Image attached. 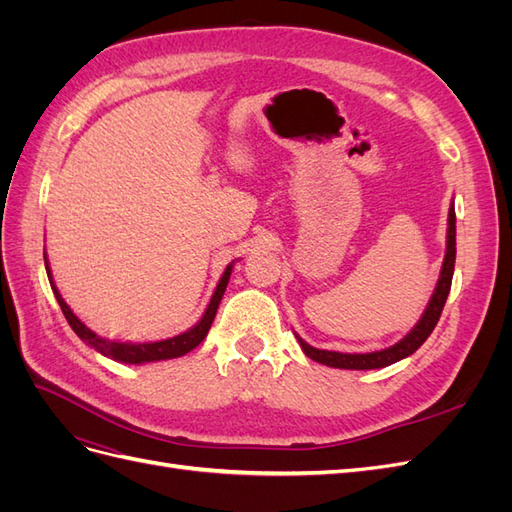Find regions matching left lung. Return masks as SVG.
I'll return each mask as SVG.
<instances>
[{
  "mask_svg": "<svg viewBox=\"0 0 512 512\" xmlns=\"http://www.w3.org/2000/svg\"><path fill=\"white\" fill-rule=\"evenodd\" d=\"M455 207L451 205L448 209V239H446V256H444V265L440 271V280L436 286V292L425 309L423 318L418 320L416 327L397 342L395 346L378 350V352H367V354H342V352H331V350H318L314 346L305 344L303 339L297 335L299 344L303 352L309 356L312 361H318L322 365L329 367H339V369H380L386 365H393L401 359H406L412 352H416L425 344V339L431 335V331L436 329V324L440 320V314L444 309L448 292H451V282H453V271H455Z\"/></svg>",
  "mask_w": 512,
  "mask_h": 512,
  "instance_id": "1",
  "label": "left lung"
}]
</instances>
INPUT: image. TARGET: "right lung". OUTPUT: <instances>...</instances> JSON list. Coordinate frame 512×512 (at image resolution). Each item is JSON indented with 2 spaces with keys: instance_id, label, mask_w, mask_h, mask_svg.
I'll use <instances>...</instances> for the list:
<instances>
[{
  "instance_id": "right-lung-1",
  "label": "right lung",
  "mask_w": 512,
  "mask_h": 512,
  "mask_svg": "<svg viewBox=\"0 0 512 512\" xmlns=\"http://www.w3.org/2000/svg\"><path fill=\"white\" fill-rule=\"evenodd\" d=\"M44 262H46V256H44ZM230 271H232V265L226 267L222 280L218 284V288H215L213 297L209 301V307L207 312L203 314V318H200V322L196 324V327H192L190 331H185L177 337H170V339H164V342H153V344H123V342H111V339H104L100 335H96L91 329H87L85 324L76 318L72 314V309L66 305V301L61 299L59 290L55 288L53 280H51V269H49V262H46V273H49V282H51V288L55 292V299L61 307V312H64L68 324L72 327V331L79 335L83 342H87L91 348L102 352L104 356H111L113 361H121V363H151V361H166V359H177V356H183L188 354L190 350H194L203 339L207 337L209 329H211V322L215 318V312H218V305L224 297V290L228 286V280H230Z\"/></svg>"
}]
</instances>
